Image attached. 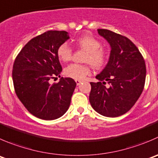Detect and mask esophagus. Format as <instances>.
Listing matches in <instances>:
<instances>
[{"instance_id":"esophagus-1","label":"esophagus","mask_w":158,"mask_h":158,"mask_svg":"<svg viewBox=\"0 0 158 158\" xmlns=\"http://www.w3.org/2000/svg\"><path fill=\"white\" fill-rule=\"evenodd\" d=\"M76 84H77V85H79V84H80L81 82H82V81L79 80V79H76Z\"/></svg>"}]
</instances>
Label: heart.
<instances>
[{
	"label": "heart",
	"mask_w": 158,
	"mask_h": 158,
	"mask_svg": "<svg viewBox=\"0 0 158 158\" xmlns=\"http://www.w3.org/2000/svg\"><path fill=\"white\" fill-rule=\"evenodd\" d=\"M76 45L81 49L86 52L84 62L90 63L95 68H102L107 61V52L101 47V42L97 38L90 35H84L75 41ZM58 58L62 62H69L73 56V49L66 42L61 44L57 48ZM89 65H80L73 63L68 65L65 69V74L70 78L82 79L91 74Z\"/></svg>",
	"instance_id": "b5f03b06"
}]
</instances>
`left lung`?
I'll return each mask as SVG.
<instances>
[{
	"mask_svg": "<svg viewBox=\"0 0 158 158\" xmlns=\"http://www.w3.org/2000/svg\"><path fill=\"white\" fill-rule=\"evenodd\" d=\"M97 31L109 42L111 51L107 65L96 76L99 82H90L89 102L99 114L116 117L129 111L141 95L146 65L141 53L129 38L107 29ZM105 81L109 87L104 85Z\"/></svg>",
	"mask_w": 158,
	"mask_h": 158,
	"instance_id": "left-lung-1",
	"label": "left lung"
}]
</instances>
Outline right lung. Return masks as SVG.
Returning <instances> with one entry per match:
<instances>
[{
    "instance_id": "right-lung-1",
    "label": "right lung",
    "mask_w": 158,
    "mask_h": 158,
    "mask_svg": "<svg viewBox=\"0 0 158 158\" xmlns=\"http://www.w3.org/2000/svg\"><path fill=\"white\" fill-rule=\"evenodd\" d=\"M69 38L65 31H48L31 39L15 59L12 71L17 96L27 111L45 120H56L68 110L76 83L60 77L57 48Z\"/></svg>"
}]
</instances>
